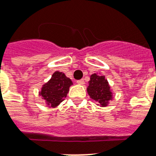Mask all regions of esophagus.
Masks as SVG:
<instances>
[{
  "mask_svg": "<svg viewBox=\"0 0 156 156\" xmlns=\"http://www.w3.org/2000/svg\"><path fill=\"white\" fill-rule=\"evenodd\" d=\"M77 83H78V85H84L85 84L84 80H83V79H81V80H78V81H77Z\"/></svg>",
  "mask_w": 156,
  "mask_h": 156,
  "instance_id": "esophagus-1",
  "label": "esophagus"
}]
</instances>
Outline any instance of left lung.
Segmentation results:
<instances>
[{"instance_id":"left-lung-1","label":"left lung","mask_w":156,"mask_h":156,"mask_svg":"<svg viewBox=\"0 0 156 156\" xmlns=\"http://www.w3.org/2000/svg\"><path fill=\"white\" fill-rule=\"evenodd\" d=\"M87 93L90 98L96 101L101 107L107 106L109 101L112 100L110 86L104 75L93 74L90 76Z\"/></svg>"}]
</instances>
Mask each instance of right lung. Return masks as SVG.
<instances>
[{
  "instance_id": "1",
  "label": "right lung",
  "mask_w": 156,
  "mask_h": 156,
  "mask_svg": "<svg viewBox=\"0 0 156 156\" xmlns=\"http://www.w3.org/2000/svg\"><path fill=\"white\" fill-rule=\"evenodd\" d=\"M72 85L71 79L67 78L64 73L55 71L51 79L43 85L39 94L49 108H55L65 100Z\"/></svg>"
}]
</instances>
